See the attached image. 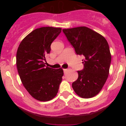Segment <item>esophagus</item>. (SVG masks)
Instances as JSON below:
<instances>
[{
	"label": "esophagus",
	"instance_id": "obj_1",
	"mask_svg": "<svg viewBox=\"0 0 126 126\" xmlns=\"http://www.w3.org/2000/svg\"><path fill=\"white\" fill-rule=\"evenodd\" d=\"M67 69H63V72H64V73H66V72H67Z\"/></svg>",
	"mask_w": 126,
	"mask_h": 126
}]
</instances>
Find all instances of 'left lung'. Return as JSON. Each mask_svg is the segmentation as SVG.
<instances>
[{"instance_id":"obj_1","label":"left lung","mask_w":126,"mask_h":126,"mask_svg":"<svg viewBox=\"0 0 126 126\" xmlns=\"http://www.w3.org/2000/svg\"><path fill=\"white\" fill-rule=\"evenodd\" d=\"M63 32L76 54L84 57V67L78 71V78L72 88L80 97H93L102 89L109 74L111 56L107 41L86 27L63 29Z\"/></svg>"}]
</instances>
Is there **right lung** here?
<instances>
[{"label":"right lung","mask_w":126,"mask_h":126,"mask_svg":"<svg viewBox=\"0 0 126 126\" xmlns=\"http://www.w3.org/2000/svg\"><path fill=\"white\" fill-rule=\"evenodd\" d=\"M62 28L41 27L22 40L16 53V67L22 83L33 98L48 101L57 95L63 76V69L46 66V56Z\"/></svg>","instance_id":"right-lung-1"}]
</instances>
